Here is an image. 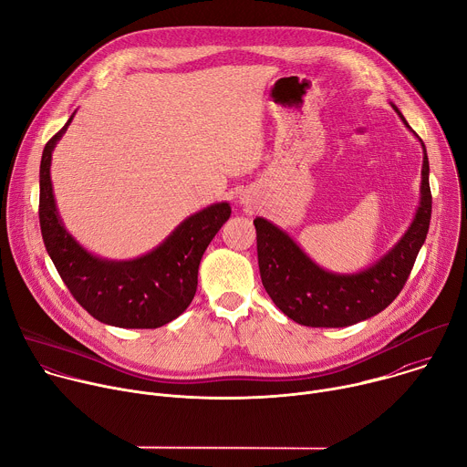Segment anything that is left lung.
I'll return each instance as SVG.
<instances>
[{
    "mask_svg": "<svg viewBox=\"0 0 467 467\" xmlns=\"http://www.w3.org/2000/svg\"><path fill=\"white\" fill-rule=\"evenodd\" d=\"M389 105L412 130L401 110L393 103ZM418 140L423 148V166L416 216L397 244L362 272H327L283 229L264 218H254L262 285L290 319L306 327L355 325L382 312L403 290L416 256L425 244L432 213L429 157L423 140L420 137Z\"/></svg>",
    "mask_w": 467,
    "mask_h": 467,
    "instance_id": "left-lung-1",
    "label": "left lung"
}]
</instances>
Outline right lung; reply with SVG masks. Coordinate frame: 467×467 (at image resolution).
I'll return each instance as SVG.
<instances>
[{
	"label": "right lung",
	"instance_id": "add662e5",
	"mask_svg": "<svg viewBox=\"0 0 467 467\" xmlns=\"http://www.w3.org/2000/svg\"><path fill=\"white\" fill-rule=\"evenodd\" d=\"M76 114V112H74ZM74 114L46 144L40 161L38 218L44 245L76 301L98 321L121 328H157L179 317L197 290L199 262L231 216L227 202L181 222L162 244L130 260H109L87 251L66 231L51 184V153Z\"/></svg>",
	"mask_w": 467,
	"mask_h": 467
}]
</instances>
